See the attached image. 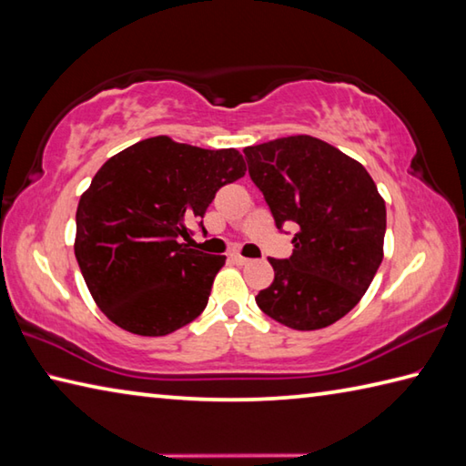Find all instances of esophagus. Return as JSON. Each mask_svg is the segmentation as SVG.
<instances>
[{
  "label": "esophagus",
  "mask_w": 466,
  "mask_h": 466,
  "mask_svg": "<svg viewBox=\"0 0 466 466\" xmlns=\"http://www.w3.org/2000/svg\"><path fill=\"white\" fill-rule=\"evenodd\" d=\"M231 259L237 263V266H245V263H249V259H248V258H243V256H239V253H233Z\"/></svg>",
  "instance_id": "1"
}]
</instances>
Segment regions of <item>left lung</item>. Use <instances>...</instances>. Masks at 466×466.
<instances>
[{
	"label": "left lung",
	"instance_id": "8db88e82",
	"mask_svg": "<svg viewBox=\"0 0 466 466\" xmlns=\"http://www.w3.org/2000/svg\"><path fill=\"white\" fill-rule=\"evenodd\" d=\"M278 229L296 223L294 251L269 258L274 282L256 296L269 319L319 330L361 300L383 259L385 203L361 164L312 136L243 150Z\"/></svg>",
	"mask_w": 466,
	"mask_h": 466
}]
</instances>
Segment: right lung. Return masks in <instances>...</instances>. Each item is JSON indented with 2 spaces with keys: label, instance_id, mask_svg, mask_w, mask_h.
<instances>
[{
  "label": "right lung",
  "instance_id": "right-lung-1",
  "mask_svg": "<svg viewBox=\"0 0 466 466\" xmlns=\"http://www.w3.org/2000/svg\"><path fill=\"white\" fill-rule=\"evenodd\" d=\"M243 156L156 136L105 162L76 208L75 256L111 322L164 337L207 309L225 256L190 249L188 223L203 227L217 190L245 174Z\"/></svg>",
  "mask_w": 466,
  "mask_h": 466
}]
</instances>
